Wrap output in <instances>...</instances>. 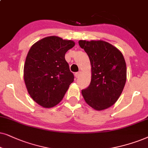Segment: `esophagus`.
Instances as JSON below:
<instances>
[{
	"mask_svg": "<svg viewBox=\"0 0 148 148\" xmlns=\"http://www.w3.org/2000/svg\"><path fill=\"white\" fill-rule=\"evenodd\" d=\"M80 72H76L75 74H74V76H75V77L77 78L80 76Z\"/></svg>",
	"mask_w": 148,
	"mask_h": 148,
	"instance_id": "1",
	"label": "esophagus"
}]
</instances>
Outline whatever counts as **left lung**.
Returning <instances> with one entry per match:
<instances>
[{"instance_id": "left-lung-1", "label": "left lung", "mask_w": 148, "mask_h": 148, "mask_svg": "<svg viewBox=\"0 0 148 148\" xmlns=\"http://www.w3.org/2000/svg\"><path fill=\"white\" fill-rule=\"evenodd\" d=\"M80 47L89 58L91 80L82 90L86 103L96 110L114 105L121 95L127 80V67L122 53L103 40H79Z\"/></svg>"}]
</instances>
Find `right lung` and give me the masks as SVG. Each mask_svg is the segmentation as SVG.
Masks as SVG:
<instances>
[{"label":"right lung","instance_id":"1","mask_svg":"<svg viewBox=\"0 0 148 148\" xmlns=\"http://www.w3.org/2000/svg\"><path fill=\"white\" fill-rule=\"evenodd\" d=\"M74 45V41L53 36L41 39L29 50L23 68L25 84L31 97L42 107L60 103L74 81L65 54Z\"/></svg>","mask_w":148,"mask_h":148}]
</instances>
